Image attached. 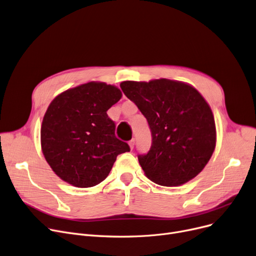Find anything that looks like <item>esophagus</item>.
I'll return each mask as SVG.
<instances>
[{"label":"esophagus","instance_id":"1","mask_svg":"<svg viewBox=\"0 0 256 256\" xmlns=\"http://www.w3.org/2000/svg\"><path fill=\"white\" fill-rule=\"evenodd\" d=\"M128 144H129V146H130V148H131V149H133V148H134V144H136V140H134V138L130 140Z\"/></svg>","mask_w":256,"mask_h":256}]
</instances>
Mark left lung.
Returning a JSON list of instances; mask_svg holds the SVG:
<instances>
[{"mask_svg": "<svg viewBox=\"0 0 256 256\" xmlns=\"http://www.w3.org/2000/svg\"><path fill=\"white\" fill-rule=\"evenodd\" d=\"M120 88L148 120L151 148L138 155L146 176L164 186L196 177L216 147L214 118L199 92L168 79L124 81Z\"/></svg>", "mask_w": 256, "mask_h": 256, "instance_id": "1", "label": "left lung"}]
</instances>
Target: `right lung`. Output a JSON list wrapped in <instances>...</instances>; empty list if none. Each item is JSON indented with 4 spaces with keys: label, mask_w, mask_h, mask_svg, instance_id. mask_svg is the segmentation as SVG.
Returning a JSON list of instances; mask_svg holds the SVG:
<instances>
[{
    "label": "right lung",
    "mask_w": 256,
    "mask_h": 256,
    "mask_svg": "<svg viewBox=\"0 0 256 256\" xmlns=\"http://www.w3.org/2000/svg\"><path fill=\"white\" fill-rule=\"evenodd\" d=\"M120 90L88 82L60 94L48 107L40 130L42 149L55 174L77 188L99 184L129 144L116 138L107 110Z\"/></svg>",
    "instance_id": "right-lung-1"
}]
</instances>
